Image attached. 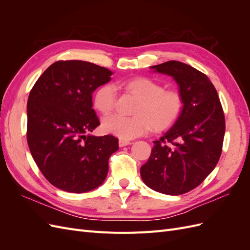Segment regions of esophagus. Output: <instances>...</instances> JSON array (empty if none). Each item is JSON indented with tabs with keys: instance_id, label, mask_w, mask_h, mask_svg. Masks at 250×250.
<instances>
[{
	"instance_id": "esophagus-1",
	"label": "esophagus",
	"mask_w": 250,
	"mask_h": 250,
	"mask_svg": "<svg viewBox=\"0 0 250 250\" xmlns=\"http://www.w3.org/2000/svg\"><path fill=\"white\" fill-rule=\"evenodd\" d=\"M129 144H131V142L130 141H128V140H119V146L120 147H124V146H127V145H129Z\"/></svg>"
}]
</instances>
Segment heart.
<instances>
[{
  "mask_svg": "<svg viewBox=\"0 0 250 250\" xmlns=\"http://www.w3.org/2000/svg\"><path fill=\"white\" fill-rule=\"evenodd\" d=\"M126 92L139 98L132 110L134 116L111 115L102 120L105 133L113 134L122 140H131L148 132L168 129L180 118L185 108V97L178 89H165L164 85L149 77H133L121 83ZM116 88L105 83L98 88L93 105L102 115H108L115 108Z\"/></svg>",
  "mask_w": 250,
  "mask_h": 250,
  "instance_id": "heart-1",
  "label": "heart"
}]
</instances>
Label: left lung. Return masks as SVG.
Here are the masks:
<instances>
[{
	"instance_id": "obj_1",
	"label": "left lung",
	"mask_w": 250,
	"mask_h": 250,
	"mask_svg": "<svg viewBox=\"0 0 250 250\" xmlns=\"http://www.w3.org/2000/svg\"><path fill=\"white\" fill-rule=\"evenodd\" d=\"M173 77L185 97L180 118L154 141L141 176L150 188L180 195L198 187L222 152L225 119L217 90L206 74L176 60L151 66Z\"/></svg>"
}]
</instances>
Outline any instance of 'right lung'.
I'll use <instances>...</instances> for the list:
<instances>
[{"label": "right lung", "instance_id": "right-lung-1", "mask_svg": "<svg viewBox=\"0 0 250 250\" xmlns=\"http://www.w3.org/2000/svg\"><path fill=\"white\" fill-rule=\"evenodd\" d=\"M106 67L59 60L37 79L27 103V142L34 162L51 185L85 193L102 185L109 156L119 149L113 135L88 134L100 125L92 94L110 80Z\"/></svg>", "mask_w": 250, "mask_h": 250}]
</instances>
